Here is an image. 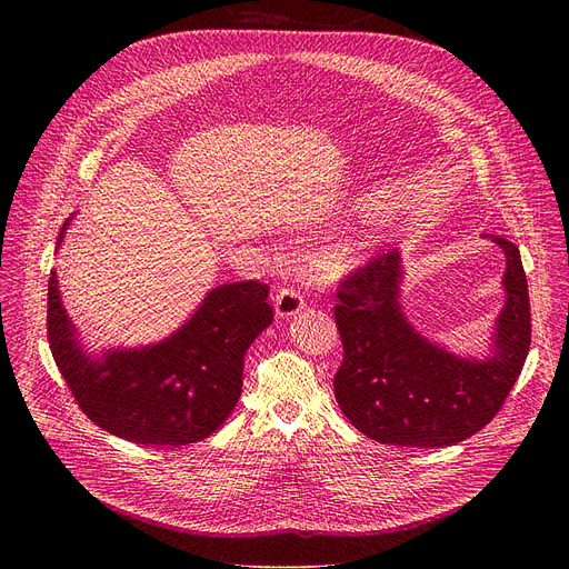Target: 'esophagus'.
Instances as JSON below:
<instances>
[{
    "label": "esophagus",
    "instance_id": "1",
    "mask_svg": "<svg viewBox=\"0 0 569 569\" xmlns=\"http://www.w3.org/2000/svg\"><path fill=\"white\" fill-rule=\"evenodd\" d=\"M305 309V295L295 288H281L274 297V311L279 318H292Z\"/></svg>",
    "mask_w": 569,
    "mask_h": 569
}]
</instances>
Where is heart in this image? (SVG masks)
Returning a JSON list of instances; mask_svg holds the SVG:
<instances>
[{"label":"heart","instance_id":"obj_1","mask_svg":"<svg viewBox=\"0 0 569 569\" xmlns=\"http://www.w3.org/2000/svg\"><path fill=\"white\" fill-rule=\"evenodd\" d=\"M325 260H327V264H332L337 272H343V269H348V267H352L357 262V253L350 247H337V249H332L330 253H327Z\"/></svg>","mask_w":569,"mask_h":569}]
</instances>
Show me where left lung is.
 I'll return each mask as SVG.
<instances>
[{"label":"left lung","mask_w":569,"mask_h":569,"mask_svg":"<svg viewBox=\"0 0 569 569\" xmlns=\"http://www.w3.org/2000/svg\"><path fill=\"white\" fill-rule=\"evenodd\" d=\"M507 258L493 350L466 360L412 330L399 305L401 256H373L341 279L335 318L343 362L335 397L365 436L403 447H447L482 431L502 408L530 348L528 281L517 244L487 234Z\"/></svg>","instance_id":"1"}]
</instances>
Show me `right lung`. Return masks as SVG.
Returning a JSON list of instances; mask_svg holds the SVG:
<instances>
[{
    "label": "right lung",
    "instance_id": "1",
    "mask_svg": "<svg viewBox=\"0 0 569 569\" xmlns=\"http://www.w3.org/2000/svg\"><path fill=\"white\" fill-rule=\"evenodd\" d=\"M267 295L269 286L260 281L223 283L168 339L92 357L82 350L50 272L48 343L80 410L97 427L136 445H189L212 436L237 406L244 355L274 320Z\"/></svg>",
    "mask_w": 569,
    "mask_h": 569
}]
</instances>
